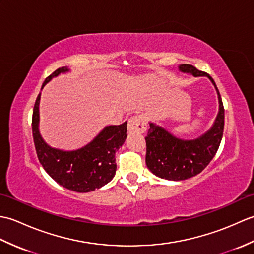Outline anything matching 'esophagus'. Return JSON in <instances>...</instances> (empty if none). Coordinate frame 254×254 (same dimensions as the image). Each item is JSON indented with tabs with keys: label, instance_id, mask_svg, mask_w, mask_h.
Instances as JSON below:
<instances>
[{
	"label": "esophagus",
	"instance_id": "obj_1",
	"mask_svg": "<svg viewBox=\"0 0 254 254\" xmlns=\"http://www.w3.org/2000/svg\"><path fill=\"white\" fill-rule=\"evenodd\" d=\"M147 130V122L144 116H133L127 123V131L130 133H144Z\"/></svg>",
	"mask_w": 254,
	"mask_h": 254
}]
</instances>
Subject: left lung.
<instances>
[{
	"label": "left lung",
	"mask_w": 254,
	"mask_h": 254,
	"mask_svg": "<svg viewBox=\"0 0 254 254\" xmlns=\"http://www.w3.org/2000/svg\"><path fill=\"white\" fill-rule=\"evenodd\" d=\"M182 73L193 76L207 77L217 91L219 109L212 127L207 132L194 139H182L175 136L157 124L149 122L146 141V166L161 179L181 181L202 172L215 154L222 142L225 122V110L217 86L207 73L198 71L190 64H181Z\"/></svg>",
	"instance_id": "8db88e82"
}]
</instances>
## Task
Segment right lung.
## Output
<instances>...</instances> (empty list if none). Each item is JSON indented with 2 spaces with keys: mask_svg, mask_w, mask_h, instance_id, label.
<instances>
[{
  "mask_svg": "<svg viewBox=\"0 0 254 254\" xmlns=\"http://www.w3.org/2000/svg\"><path fill=\"white\" fill-rule=\"evenodd\" d=\"M69 69L63 66L56 69L42 84L41 89L53 77ZM41 93L38 95L32 112V136L38 159L53 180L59 185L79 193L100 189L116 175L115 155L127 138V122L120 126H108L93 141L75 150L51 147L39 132V105Z\"/></svg>",
  "mask_w": 254,
  "mask_h": 254,
  "instance_id": "add662e5",
  "label": "right lung"
}]
</instances>
